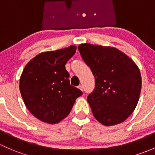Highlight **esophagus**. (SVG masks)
Instances as JSON below:
<instances>
[{
	"mask_svg": "<svg viewBox=\"0 0 155 155\" xmlns=\"http://www.w3.org/2000/svg\"><path fill=\"white\" fill-rule=\"evenodd\" d=\"M78 88L79 89H81V91H83V90H84V89H83V87H82V86H81V85H79V86H78Z\"/></svg>",
	"mask_w": 155,
	"mask_h": 155,
	"instance_id": "obj_1",
	"label": "esophagus"
}]
</instances>
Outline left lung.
Masks as SVG:
<instances>
[{
	"label": "left lung",
	"mask_w": 155,
	"mask_h": 155,
	"mask_svg": "<svg viewBox=\"0 0 155 155\" xmlns=\"http://www.w3.org/2000/svg\"><path fill=\"white\" fill-rule=\"evenodd\" d=\"M78 48L95 79V89L87 96L93 116L105 126L122 123L140 98L142 78L138 66L116 48L84 43Z\"/></svg>",
	"instance_id": "8db88e82"
}]
</instances>
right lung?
<instances>
[{
	"label": "right lung",
	"instance_id": "add662e5",
	"mask_svg": "<svg viewBox=\"0 0 155 155\" xmlns=\"http://www.w3.org/2000/svg\"><path fill=\"white\" fill-rule=\"evenodd\" d=\"M71 45L42 52L28 62L19 81L21 95L27 108L43 122L57 124L72 109L83 92L70 85L66 63L75 54Z\"/></svg>",
	"mask_w": 155,
	"mask_h": 155
}]
</instances>
